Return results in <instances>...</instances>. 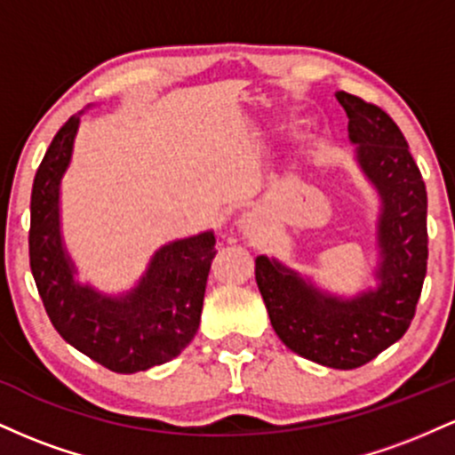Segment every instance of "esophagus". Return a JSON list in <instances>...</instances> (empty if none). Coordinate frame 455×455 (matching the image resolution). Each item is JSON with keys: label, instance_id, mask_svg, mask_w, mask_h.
Segmentation results:
<instances>
[{"label": "esophagus", "instance_id": "1", "mask_svg": "<svg viewBox=\"0 0 455 455\" xmlns=\"http://www.w3.org/2000/svg\"><path fill=\"white\" fill-rule=\"evenodd\" d=\"M267 228V218H265V213L260 210L245 212L242 220H239V231H242L243 237L250 239V242H260V239H265Z\"/></svg>", "mask_w": 455, "mask_h": 455}]
</instances>
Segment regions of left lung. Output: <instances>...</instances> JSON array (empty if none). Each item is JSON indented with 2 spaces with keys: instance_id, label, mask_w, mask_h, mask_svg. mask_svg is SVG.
<instances>
[{
  "instance_id": "1",
  "label": "left lung",
  "mask_w": 455,
  "mask_h": 455,
  "mask_svg": "<svg viewBox=\"0 0 455 455\" xmlns=\"http://www.w3.org/2000/svg\"><path fill=\"white\" fill-rule=\"evenodd\" d=\"M336 98L348 117L353 158L379 198L374 284L338 295L265 254L254 260V275L271 327L291 351L353 370L398 342L415 316L427 265V195L394 119L347 92Z\"/></svg>"
}]
</instances>
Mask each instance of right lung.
Instances as JSON below:
<instances>
[{"mask_svg": "<svg viewBox=\"0 0 455 455\" xmlns=\"http://www.w3.org/2000/svg\"><path fill=\"white\" fill-rule=\"evenodd\" d=\"M81 115H72L60 128L36 173L31 274L46 315L68 344L113 372H143L171 362L195 338L216 237L203 231L160 245L137 284L122 293H104L78 280L61 233V180L70 166Z\"/></svg>", "mask_w": 455, "mask_h": 455, "instance_id": "1", "label": "right lung"}]
</instances>
